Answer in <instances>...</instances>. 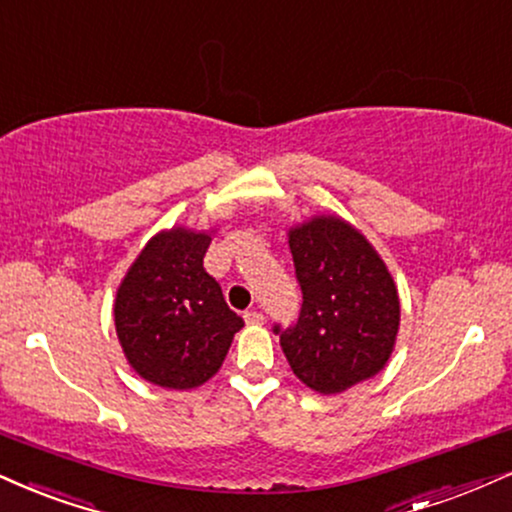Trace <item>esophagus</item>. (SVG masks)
<instances>
[{"mask_svg":"<svg viewBox=\"0 0 512 512\" xmlns=\"http://www.w3.org/2000/svg\"><path fill=\"white\" fill-rule=\"evenodd\" d=\"M244 323L246 325H263V315L258 311H246L244 313Z\"/></svg>","mask_w":512,"mask_h":512,"instance_id":"esophagus-1","label":"esophagus"}]
</instances>
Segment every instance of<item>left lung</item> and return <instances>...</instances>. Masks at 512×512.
I'll return each instance as SVG.
<instances>
[{"label":"left lung","instance_id":"1","mask_svg":"<svg viewBox=\"0 0 512 512\" xmlns=\"http://www.w3.org/2000/svg\"><path fill=\"white\" fill-rule=\"evenodd\" d=\"M287 237L304 304L294 327L275 332L308 389L342 394L387 365L401 325L399 289L375 246L337 213L289 227Z\"/></svg>","mask_w":512,"mask_h":512}]
</instances>
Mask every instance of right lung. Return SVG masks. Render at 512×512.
Returning <instances> with one entry per match:
<instances>
[{
    "instance_id": "1",
    "label": "right lung",
    "mask_w": 512,
    "mask_h": 512,
    "mask_svg": "<svg viewBox=\"0 0 512 512\" xmlns=\"http://www.w3.org/2000/svg\"><path fill=\"white\" fill-rule=\"evenodd\" d=\"M211 235L187 227L156 232L118 285V342L130 368L156 387H201L220 370L244 327L204 270Z\"/></svg>"
}]
</instances>
